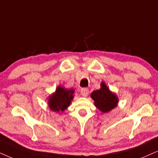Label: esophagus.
<instances>
[{
    "mask_svg": "<svg viewBox=\"0 0 158 158\" xmlns=\"http://www.w3.org/2000/svg\"><path fill=\"white\" fill-rule=\"evenodd\" d=\"M80 93H81V95H83V96L86 97L87 95H88V93H89V89H87V88H82V89H81Z\"/></svg>",
    "mask_w": 158,
    "mask_h": 158,
    "instance_id": "obj_1",
    "label": "esophagus"
}]
</instances>
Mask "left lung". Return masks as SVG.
Returning <instances> with one entry per match:
<instances>
[{
	"label": "left lung",
	"instance_id": "left-lung-1",
	"mask_svg": "<svg viewBox=\"0 0 158 158\" xmlns=\"http://www.w3.org/2000/svg\"><path fill=\"white\" fill-rule=\"evenodd\" d=\"M101 87L100 89L92 93L91 97L95 101V106L102 112L106 113L117 106L118 99L114 94L110 92L104 83H101Z\"/></svg>",
	"mask_w": 158,
	"mask_h": 158
}]
</instances>
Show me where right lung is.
<instances>
[{
    "mask_svg": "<svg viewBox=\"0 0 158 158\" xmlns=\"http://www.w3.org/2000/svg\"><path fill=\"white\" fill-rule=\"evenodd\" d=\"M73 89H66L58 87L55 94L51 95L49 99V106L52 111H63L70 105L73 99Z\"/></svg>",
    "mask_w": 158,
    "mask_h": 158,
    "instance_id": "right-lung-1",
    "label": "right lung"
}]
</instances>
